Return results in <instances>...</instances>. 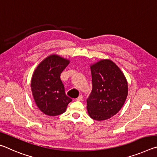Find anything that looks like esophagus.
Returning <instances> with one entry per match:
<instances>
[{
    "label": "esophagus",
    "instance_id": "obj_1",
    "mask_svg": "<svg viewBox=\"0 0 157 157\" xmlns=\"http://www.w3.org/2000/svg\"><path fill=\"white\" fill-rule=\"evenodd\" d=\"M82 99H83V96H82V95H79V97L78 98H77V100L81 101V100H82Z\"/></svg>",
    "mask_w": 157,
    "mask_h": 157
}]
</instances>
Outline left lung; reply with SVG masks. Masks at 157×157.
<instances>
[{
  "instance_id": "8db88e82",
  "label": "left lung",
  "mask_w": 157,
  "mask_h": 157,
  "mask_svg": "<svg viewBox=\"0 0 157 157\" xmlns=\"http://www.w3.org/2000/svg\"><path fill=\"white\" fill-rule=\"evenodd\" d=\"M92 91L87 99V111L95 121H105L118 112L128 94L125 76L110 59H101L90 66Z\"/></svg>"
}]
</instances>
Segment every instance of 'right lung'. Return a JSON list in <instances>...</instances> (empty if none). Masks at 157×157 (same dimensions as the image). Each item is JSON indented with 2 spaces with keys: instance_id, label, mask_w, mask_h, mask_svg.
<instances>
[{
  "instance_id": "add662e5",
  "label": "right lung",
  "mask_w": 157,
  "mask_h": 157,
  "mask_svg": "<svg viewBox=\"0 0 157 157\" xmlns=\"http://www.w3.org/2000/svg\"><path fill=\"white\" fill-rule=\"evenodd\" d=\"M70 60L51 55L42 61L34 70L31 90L36 105L46 115L55 116L66 111L72 99L65 94L60 74Z\"/></svg>"
}]
</instances>
